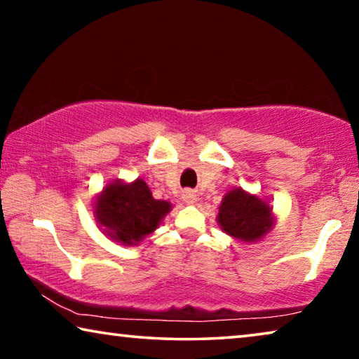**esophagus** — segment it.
I'll list each match as a JSON object with an SVG mask.
<instances>
[{"mask_svg":"<svg viewBox=\"0 0 359 359\" xmlns=\"http://www.w3.org/2000/svg\"><path fill=\"white\" fill-rule=\"evenodd\" d=\"M182 200H184L185 203H189V204H193L196 201V193L191 191V190H185L184 195H182Z\"/></svg>","mask_w":359,"mask_h":359,"instance_id":"34e87169","label":"esophagus"}]
</instances>
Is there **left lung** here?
<instances>
[{"instance_id": "1", "label": "left lung", "mask_w": 359, "mask_h": 359, "mask_svg": "<svg viewBox=\"0 0 359 359\" xmlns=\"http://www.w3.org/2000/svg\"><path fill=\"white\" fill-rule=\"evenodd\" d=\"M217 222L226 235L255 243L273 229L275 219L269 203L236 187L222 200Z\"/></svg>"}]
</instances>
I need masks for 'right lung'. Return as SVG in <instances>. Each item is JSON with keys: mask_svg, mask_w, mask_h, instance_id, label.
Wrapping results in <instances>:
<instances>
[{"mask_svg": "<svg viewBox=\"0 0 359 359\" xmlns=\"http://www.w3.org/2000/svg\"><path fill=\"white\" fill-rule=\"evenodd\" d=\"M170 208V203L155 200L142 179L130 184L115 180L97 196L94 214L108 238L123 246H134L158 229Z\"/></svg>", "mask_w": 359, "mask_h": 359, "instance_id": "1", "label": "right lung"}]
</instances>
